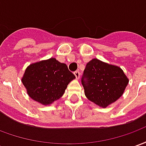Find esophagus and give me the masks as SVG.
Masks as SVG:
<instances>
[{
    "label": "esophagus",
    "mask_w": 146,
    "mask_h": 146,
    "mask_svg": "<svg viewBox=\"0 0 146 146\" xmlns=\"http://www.w3.org/2000/svg\"><path fill=\"white\" fill-rule=\"evenodd\" d=\"M74 75H75V76H76V79H79L80 73V72L78 71V70H76V71H75V72H74Z\"/></svg>",
    "instance_id": "34e87169"
}]
</instances>
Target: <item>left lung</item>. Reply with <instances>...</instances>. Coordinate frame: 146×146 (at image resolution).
Listing matches in <instances>:
<instances>
[{
	"label": "left lung",
	"instance_id": "obj_1",
	"mask_svg": "<svg viewBox=\"0 0 146 146\" xmlns=\"http://www.w3.org/2000/svg\"><path fill=\"white\" fill-rule=\"evenodd\" d=\"M81 83L90 101L106 107L121 97L128 79L119 67L94 58L86 65Z\"/></svg>",
	"mask_w": 146,
	"mask_h": 146
}]
</instances>
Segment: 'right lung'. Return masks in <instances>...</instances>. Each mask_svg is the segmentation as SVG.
<instances>
[{
	"instance_id": "1",
	"label": "right lung",
	"mask_w": 146,
	"mask_h": 146,
	"mask_svg": "<svg viewBox=\"0 0 146 146\" xmlns=\"http://www.w3.org/2000/svg\"><path fill=\"white\" fill-rule=\"evenodd\" d=\"M76 76L66 64L51 58L30 65L22 81L30 98L48 105L62 96L67 85Z\"/></svg>"
}]
</instances>
